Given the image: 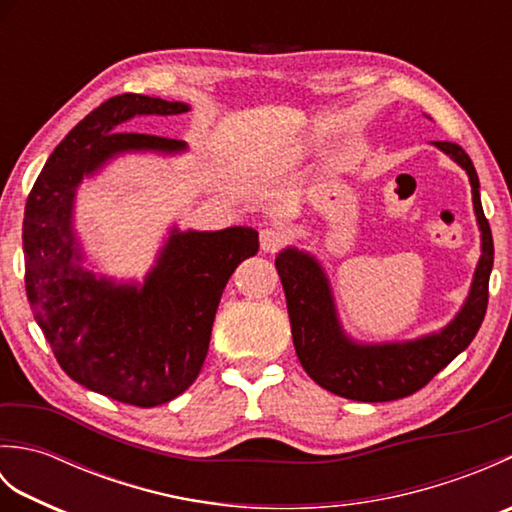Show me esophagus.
<instances>
[{
  "label": "esophagus",
  "mask_w": 512,
  "mask_h": 512,
  "mask_svg": "<svg viewBox=\"0 0 512 512\" xmlns=\"http://www.w3.org/2000/svg\"><path fill=\"white\" fill-rule=\"evenodd\" d=\"M286 231L284 228H264L259 233V246H262L264 253H277V250L286 244Z\"/></svg>",
  "instance_id": "obj_1"
}]
</instances>
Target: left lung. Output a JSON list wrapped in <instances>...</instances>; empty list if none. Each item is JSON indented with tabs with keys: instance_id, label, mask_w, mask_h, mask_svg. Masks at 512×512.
I'll list each match as a JSON object with an SVG mask.
<instances>
[{
	"instance_id": "left-lung-1",
	"label": "left lung",
	"mask_w": 512,
	"mask_h": 512,
	"mask_svg": "<svg viewBox=\"0 0 512 512\" xmlns=\"http://www.w3.org/2000/svg\"><path fill=\"white\" fill-rule=\"evenodd\" d=\"M433 145L458 162L469 176L473 211L482 233V255L475 266L469 297L444 328L409 341L358 343L343 330L330 279L319 259L295 246L284 248L275 259L299 363L314 383L341 398L387 402L416 394L471 345L484 321L488 277L493 270V235L482 209L480 180L460 145L444 140Z\"/></svg>"
}]
</instances>
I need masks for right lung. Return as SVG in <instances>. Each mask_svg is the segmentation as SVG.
<instances>
[{"label": "right lung", "instance_id": "right-lung-1", "mask_svg": "<svg viewBox=\"0 0 512 512\" xmlns=\"http://www.w3.org/2000/svg\"><path fill=\"white\" fill-rule=\"evenodd\" d=\"M189 110L145 94L101 103L52 151L26 202V295L35 321L65 374L125 405H162L198 378L226 281L259 250L248 226H171L143 284L85 268L74 231L81 182L125 154H184V140L129 134L123 123Z\"/></svg>", "mask_w": 512, "mask_h": 512}]
</instances>
